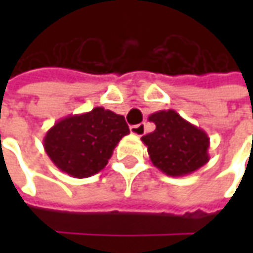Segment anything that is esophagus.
Listing matches in <instances>:
<instances>
[{"instance_id":"34e87169","label":"esophagus","mask_w":253,"mask_h":253,"mask_svg":"<svg viewBox=\"0 0 253 253\" xmlns=\"http://www.w3.org/2000/svg\"><path fill=\"white\" fill-rule=\"evenodd\" d=\"M129 131H131L132 135H135V136H142V135L145 133V124L132 125L131 128H129Z\"/></svg>"}]
</instances>
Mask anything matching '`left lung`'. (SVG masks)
Returning a JSON list of instances; mask_svg holds the SVG:
<instances>
[{"label": "left lung", "mask_w": 253, "mask_h": 253, "mask_svg": "<svg viewBox=\"0 0 253 253\" xmlns=\"http://www.w3.org/2000/svg\"><path fill=\"white\" fill-rule=\"evenodd\" d=\"M156 129L145 136L153 166L171 177L187 176L210 161V138L201 128L180 117L174 110L153 112L148 118Z\"/></svg>", "instance_id": "left-lung-1"}]
</instances>
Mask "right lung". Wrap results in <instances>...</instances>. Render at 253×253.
<instances>
[{
    "mask_svg": "<svg viewBox=\"0 0 253 253\" xmlns=\"http://www.w3.org/2000/svg\"><path fill=\"white\" fill-rule=\"evenodd\" d=\"M128 133L122 115L95 107L59 120L46 132L43 148L57 169L84 179L107 166L115 146Z\"/></svg>",
    "mask_w": 253,
    "mask_h": 253,
    "instance_id": "add662e5",
    "label": "right lung"
}]
</instances>
